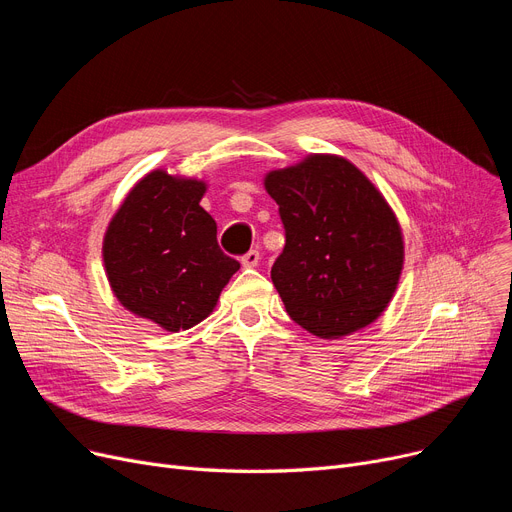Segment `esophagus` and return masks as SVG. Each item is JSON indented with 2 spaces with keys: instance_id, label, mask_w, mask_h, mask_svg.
Wrapping results in <instances>:
<instances>
[{
  "instance_id": "34e87169",
  "label": "esophagus",
  "mask_w": 512,
  "mask_h": 512,
  "mask_svg": "<svg viewBox=\"0 0 512 512\" xmlns=\"http://www.w3.org/2000/svg\"><path fill=\"white\" fill-rule=\"evenodd\" d=\"M242 267H257L259 265V251H249L240 257Z\"/></svg>"
}]
</instances>
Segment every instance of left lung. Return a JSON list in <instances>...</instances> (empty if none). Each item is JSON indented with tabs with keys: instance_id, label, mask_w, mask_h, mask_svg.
Returning a JSON list of instances; mask_svg holds the SVG:
<instances>
[{
	"instance_id": "left-lung-1",
	"label": "left lung",
	"mask_w": 512,
	"mask_h": 512,
	"mask_svg": "<svg viewBox=\"0 0 512 512\" xmlns=\"http://www.w3.org/2000/svg\"><path fill=\"white\" fill-rule=\"evenodd\" d=\"M263 186L286 230L272 267L286 313L324 340L373 324L388 309L405 265L402 228L378 186L332 153L267 172Z\"/></svg>"
}]
</instances>
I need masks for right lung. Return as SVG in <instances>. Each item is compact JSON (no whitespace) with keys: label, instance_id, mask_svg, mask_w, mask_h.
<instances>
[{"label":"right lung","instance_id":"obj_1","mask_svg":"<svg viewBox=\"0 0 512 512\" xmlns=\"http://www.w3.org/2000/svg\"><path fill=\"white\" fill-rule=\"evenodd\" d=\"M205 191V180L151 170L130 188L103 236L114 297L166 332L209 317L240 270L218 247V226L199 205Z\"/></svg>","mask_w":512,"mask_h":512}]
</instances>
